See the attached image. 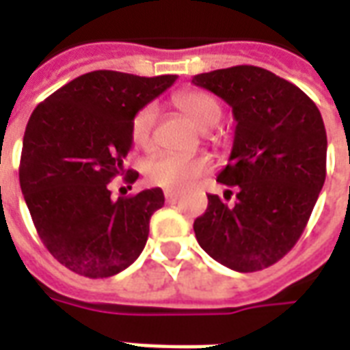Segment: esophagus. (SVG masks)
I'll list each match as a JSON object with an SVG mask.
<instances>
[{
  "mask_svg": "<svg viewBox=\"0 0 350 350\" xmlns=\"http://www.w3.org/2000/svg\"><path fill=\"white\" fill-rule=\"evenodd\" d=\"M165 198H167V202H176L180 198V195L176 191H165Z\"/></svg>",
  "mask_w": 350,
  "mask_h": 350,
  "instance_id": "1",
  "label": "esophagus"
}]
</instances>
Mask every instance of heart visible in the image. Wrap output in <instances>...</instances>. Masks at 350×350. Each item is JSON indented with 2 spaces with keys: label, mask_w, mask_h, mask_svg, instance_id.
<instances>
[{
  "label": "heart",
  "mask_w": 350,
  "mask_h": 350,
  "mask_svg": "<svg viewBox=\"0 0 350 350\" xmlns=\"http://www.w3.org/2000/svg\"><path fill=\"white\" fill-rule=\"evenodd\" d=\"M174 107L189 120L197 129H212L221 118V107L215 97L204 92H182L174 95ZM157 123V108L146 105L138 110L131 123V137L133 142L140 148L152 144L153 129ZM208 170V161L204 157H182V155H168L161 153L146 163V180L152 185H159L165 189L182 191L187 189L197 178Z\"/></svg>",
  "instance_id": "1"
}]
</instances>
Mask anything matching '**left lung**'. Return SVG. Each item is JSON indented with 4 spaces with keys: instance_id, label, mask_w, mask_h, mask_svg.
<instances>
[{
    "instance_id": "left-lung-1",
    "label": "left lung",
    "mask_w": 350,
    "mask_h": 350,
    "mask_svg": "<svg viewBox=\"0 0 350 350\" xmlns=\"http://www.w3.org/2000/svg\"><path fill=\"white\" fill-rule=\"evenodd\" d=\"M193 84L221 97L236 120L228 165L217 176L238 189L236 202L208 195L193 225L198 245L230 270L268 268L298 242L323 189V116L300 88L253 65L202 72Z\"/></svg>"
}]
</instances>
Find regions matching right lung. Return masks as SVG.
Instances as JSON below:
<instances>
[{
	"instance_id": "add662e5",
	"label": "right lung",
	"mask_w": 350,
	"mask_h": 350,
	"mask_svg": "<svg viewBox=\"0 0 350 350\" xmlns=\"http://www.w3.org/2000/svg\"><path fill=\"white\" fill-rule=\"evenodd\" d=\"M176 79L92 71L33 110L22 142L20 189L42 243L65 268L110 278L144 250L150 219L165 204L163 191L114 200L108 183L125 174L135 114ZM137 178L127 170L125 182Z\"/></svg>"
}]
</instances>
